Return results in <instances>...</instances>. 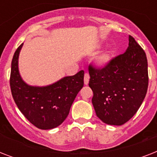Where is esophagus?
Here are the masks:
<instances>
[{
  "label": "esophagus",
  "mask_w": 157,
  "mask_h": 157,
  "mask_svg": "<svg viewBox=\"0 0 157 157\" xmlns=\"http://www.w3.org/2000/svg\"><path fill=\"white\" fill-rule=\"evenodd\" d=\"M89 81H90V74L86 72L85 74V76H84V83H85V85H88Z\"/></svg>",
  "instance_id": "esophagus-1"
}]
</instances>
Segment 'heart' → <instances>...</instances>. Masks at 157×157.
I'll return each instance as SVG.
<instances>
[{"mask_svg": "<svg viewBox=\"0 0 157 157\" xmlns=\"http://www.w3.org/2000/svg\"><path fill=\"white\" fill-rule=\"evenodd\" d=\"M112 59V53L110 50L103 51L99 54L94 59L95 64L99 67H104L110 63Z\"/></svg>", "mask_w": 157, "mask_h": 157, "instance_id": "1", "label": "heart"}]
</instances>
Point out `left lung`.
<instances>
[{
	"instance_id": "obj_1",
	"label": "left lung",
	"mask_w": 157,
	"mask_h": 157,
	"mask_svg": "<svg viewBox=\"0 0 157 157\" xmlns=\"http://www.w3.org/2000/svg\"><path fill=\"white\" fill-rule=\"evenodd\" d=\"M89 73L97 117L111 125H121L131 119L148 87L146 54L134 38L129 36V46L124 54L102 68L90 65Z\"/></svg>"
}]
</instances>
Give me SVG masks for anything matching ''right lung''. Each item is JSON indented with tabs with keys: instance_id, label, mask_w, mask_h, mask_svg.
Masks as SVG:
<instances>
[{
	"instance_id": "obj_1",
	"label": "right lung",
	"mask_w": 157,
	"mask_h": 157,
	"mask_svg": "<svg viewBox=\"0 0 157 157\" xmlns=\"http://www.w3.org/2000/svg\"><path fill=\"white\" fill-rule=\"evenodd\" d=\"M23 44L13 54L10 84L17 107L29 121L40 129L59 126L68 116L77 94L84 86V71L65 76L47 86H28L18 71V56Z\"/></svg>"
}]
</instances>
